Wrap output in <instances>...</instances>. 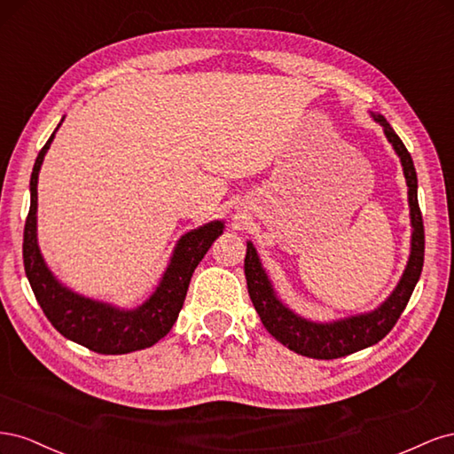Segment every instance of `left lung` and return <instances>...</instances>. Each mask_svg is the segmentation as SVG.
I'll return each instance as SVG.
<instances>
[{
    "mask_svg": "<svg viewBox=\"0 0 454 454\" xmlns=\"http://www.w3.org/2000/svg\"><path fill=\"white\" fill-rule=\"evenodd\" d=\"M375 122L382 127L384 136L394 147L395 155L400 157L405 184H407V200H409V217H411V252L405 270L400 282L392 290V294L382 303L369 310L347 316L332 322H314L297 314L274 292V286L269 278L267 270L261 265L255 246L248 240L246 242V259L244 272L248 282V294L252 303L263 322L267 332L282 342L290 350L307 356L316 360H335L342 356L354 354L367 347H373L380 339L390 333L397 318L405 310L411 294L420 278L422 263H424V225L422 214L419 208L417 197V170L413 159H411L407 147L400 140V136L394 132L390 122L380 114L369 112Z\"/></svg>",
    "mask_w": 454,
    "mask_h": 454,
    "instance_id": "left-lung-1",
    "label": "left lung"
}]
</instances>
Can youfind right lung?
I'll use <instances>...</instances> for the list:
<instances>
[{
	"mask_svg": "<svg viewBox=\"0 0 454 454\" xmlns=\"http://www.w3.org/2000/svg\"><path fill=\"white\" fill-rule=\"evenodd\" d=\"M62 121L51 134L43 149L39 151L30 177V212L26 217L22 244L26 277H28L39 307L66 339L98 354H129L149 348L172 329L184 307L191 277L214 240L223 235L225 223L222 219H214L210 223L185 232L176 242L172 257L155 292L138 307L122 309L70 290L54 277L37 244L39 170Z\"/></svg>",
	"mask_w": 454,
	"mask_h": 454,
	"instance_id": "add662e5",
	"label": "right lung"
}]
</instances>
